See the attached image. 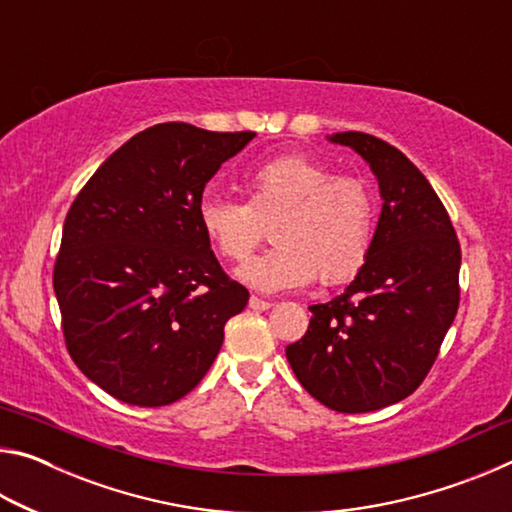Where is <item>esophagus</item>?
<instances>
[{
  "mask_svg": "<svg viewBox=\"0 0 512 512\" xmlns=\"http://www.w3.org/2000/svg\"><path fill=\"white\" fill-rule=\"evenodd\" d=\"M248 307H250V309H255V311H266V309H271V307H273V302H271V300H262V298L253 296V298L248 300Z\"/></svg>",
  "mask_w": 512,
  "mask_h": 512,
  "instance_id": "obj_1",
  "label": "esophagus"
}]
</instances>
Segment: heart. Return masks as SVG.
I'll return each instance as SVG.
<instances>
[{
	"label": "heart",
	"instance_id": "b5f03b06",
	"mask_svg": "<svg viewBox=\"0 0 512 512\" xmlns=\"http://www.w3.org/2000/svg\"><path fill=\"white\" fill-rule=\"evenodd\" d=\"M246 203L205 196L198 225L228 262L253 255L271 225L275 248L237 271L259 293L341 284L361 271L375 239V198L359 178L332 176L307 155H280L241 176Z\"/></svg>",
	"mask_w": 512,
	"mask_h": 512
}]
</instances>
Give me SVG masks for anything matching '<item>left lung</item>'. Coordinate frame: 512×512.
Returning a JSON list of instances; mask_svg holds the SVG:
<instances>
[{"label": "left lung", "mask_w": 512, "mask_h": 512, "mask_svg": "<svg viewBox=\"0 0 512 512\" xmlns=\"http://www.w3.org/2000/svg\"><path fill=\"white\" fill-rule=\"evenodd\" d=\"M375 173L381 212L370 255L341 296L311 305L309 329L287 345L305 391L339 413L402 402L427 377L458 309L461 246L420 169L379 137L332 133Z\"/></svg>", "instance_id": "8db88e82"}]
</instances>
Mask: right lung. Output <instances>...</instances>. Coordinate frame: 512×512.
I'll use <instances>...</instances> for the list:
<instances>
[{
	"label": "right lung",
	"instance_id": "1",
	"mask_svg": "<svg viewBox=\"0 0 512 512\" xmlns=\"http://www.w3.org/2000/svg\"><path fill=\"white\" fill-rule=\"evenodd\" d=\"M255 133L167 121L94 171L65 219L54 268L67 350L90 381L133 406L185 397L219 354L248 291L198 225L203 189Z\"/></svg>",
	"mask_w": 512,
	"mask_h": 512
}]
</instances>
